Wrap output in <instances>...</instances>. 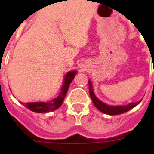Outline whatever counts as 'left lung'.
Masks as SVG:
<instances>
[{"instance_id": "left-lung-1", "label": "left lung", "mask_w": 154, "mask_h": 154, "mask_svg": "<svg viewBox=\"0 0 154 154\" xmlns=\"http://www.w3.org/2000/svg\"><path fill=\"white\" fill-rule=\"evenodd\" d=\"M89 94H90L92 101L94 103V105H95L97 109L98 110H100L101 112L108 115H118L122 114V113H124V112H127V111H129V110L132 109L135 107V106H137L141 101V100H140V101H137V102L129 103V105H117V106L109 105H107V104H105V103L102 102V101H100V100L97 97L95 94H94V89H93V85H92V82H90V81H89Z\"/></svg>"}]
</instances>
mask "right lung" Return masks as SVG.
<instances>
[{
  "label": "right lung",
  "instance_id": "1",
  "mask_svg": "<svg viewBox=\"0 0 154 154\" xmlns=\"http://www.w3.org/2000/svg\"><path fill=\"white\" fill-rule=\"evenodd\" d=\"M77 71H70L68 72L65 76L64 81H63V85L61 87L60 92L57 97L53 99L52 101L49 102H29V103H22L24 106L29 109L32 112H38V113H44V112H49L54 111L60 107L62 105L63 101L65 99L69 87V85L74 79L75 76L77 74Z\"/></svg>",
  "mask_w": 154,
  "mask_h": 154
}]
</instances>
